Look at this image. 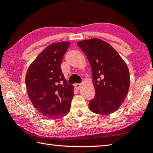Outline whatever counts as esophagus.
Wrapping results in <instances>:
<instances>
[{"label":"esophagus","mask_w":153,"mask_h":153,"mask_svg":"<svg viewBox=\"0 0 153 153\" xmlns=\"http://www.w3.org/2000/svg\"><path fill=\"white\" fill-rule=\"evenodd\" d=\"M74 86H75V88H76L77 90H79L80 88H81V87H82V84H74Z\"/></svg>","instance_id":"esophagus-1"}]
</instances>
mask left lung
<instances>
[{
    "mask_svg": "<svg viewBox=\"0 0 153 153\" xmlns=\"http://www.w3.org/2000/svg\"><path fill=\"white\" fill-rule=\"evenodd\" d=\"M91 67L95 97L90 100L92 112L107 115L117 111L128 94L130 79L126 62L109 44L98 38L81 40Z\"/></svg>",
    "mask_w": 153,
    "mask_h": 153,
    "instance_id": "left-lung-1",
    "label": "left lung"
}]
</instances>
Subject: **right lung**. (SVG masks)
I'll list each match as a JSON object with an SVG mask.
<instances>
[{
  "mask_svg": "<svg viewBox=\"0 0 153 153\" xmlns=\"http://www.w3.org/2000/svg\"><path fill=\"white\" fill-rule=\"evenodd\" d=\"M69 42L53 43L38 55L25 76L27 95L45 117L57 120L70 111L74 87L67 84L61 64Z\"/></svg>",
  "mask_w": 153,
  "mask_h": 153,
  "instance_id": "1",
  "label": "right lung"
}]
</instances>
